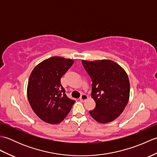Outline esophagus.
<instances>
[{"instance_id": "obj_1", "label": "esophagus", "mask_w": 157, "mask_h": 157, "mask_svg": "<svg viewBox=\"0 0 157 157\" xmlns=\"http://www.w3.org/2000/svg\"><path fill=\"white\" fill-rule=\"evenodd\" d=\"M88 98V96L86 95V94H82L80 96V97H79V99H80L81 101H85Z\"/></svg>"}]
</instances>
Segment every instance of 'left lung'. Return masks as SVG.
<instances>
[{
    "label": "left lung",
    "mask_w": 157,
    "mask_h": 157,
    "mask_svg": "<svg viewBox=\"0 0 157 157\" xmlns=\"http://www.w3.org/2000/svg\"><path fill=\"white\" fill-rule=\"evenodd\" d=\"M82 65L92 79L94 109L90 114L96 121L111 122L121 114L129 97V81L125 70L111 60L87 61Z\"/></svg>",
    "instance_id": "obj_1"
}]
</instances>
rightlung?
<instances>
[{
	"mask_svg": "<svg viewBox=\"0 0 157 157\" xmlns=\"http://www.w3.org/2000/svg\"><path fill=\"white\" fill-rule=\"evenodd\" d=\"M73 60L53 56L35 67L29 76L28 98L33 111L42 121L56 124L71 111L74 100L69 98L61 83Z\"/></svg>",
	"mask_w": 157,
	"mask_h": 157,
	"instance_id": "obj_1",
	"label": "right lung"
}]
</instances>
